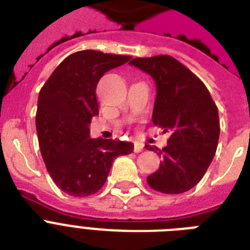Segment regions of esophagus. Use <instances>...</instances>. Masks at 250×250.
<instances>
[{"label":"esophagus","instance_id":"1","mask_svg":"<svg viewBox=\"0 0 250 250\" xmlns=\"http://www.w3.org/2000/svg\"><path fill=\"white\" fill-rule=\"evenodd\" d=\"M143 149H144V146H143L140 143H135V145H133V152L140 153V152H143Z\"/></svg>","mask_w":250,"mask_h":250}]
</instances>
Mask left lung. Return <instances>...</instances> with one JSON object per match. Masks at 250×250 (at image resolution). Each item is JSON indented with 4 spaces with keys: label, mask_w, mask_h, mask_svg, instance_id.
<instances>
[{
    "label": "left lung",
    "mask_w": 250,
    "mask_h": 250,
    "mask_svg": "<svg viewBox=\"0 0 250 250\" xmlns=\"http://www.w3.org/2000/svg\"><path fill=\"white\" fill-rule=\"evenodd\" d=\"M129 64L154 80L152 121L170 132L162 150L145 145L164 158L146 182L162 193H184L201 180L217 150L221 131L217 105L205 84L172 57L135 58Z\"/></svg>",
    "instance_id": "8db88e82"
}]
</instances>
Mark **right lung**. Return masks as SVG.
Here are the masks:
<instances>
[{
    "instance_id": "obj_1",
    "label": "right lung",
    "mask_w": 250,
    "mask_h": 250,
    "mask_svg": "<svg viewBox=\"0 0 250 250\" xmlns=\"http://www.w3.org/2000/svg\"><path fill=\"white\" fill-rule=\"evenodd\" d=\"M131 57L82 50L54 70L39 93L36 129L42 160L64 193L85 197L105 184L114 160L133 152L129 141L89 136L98 114L96 88L102 75Z\"/></svg>"
}]
</instances>
